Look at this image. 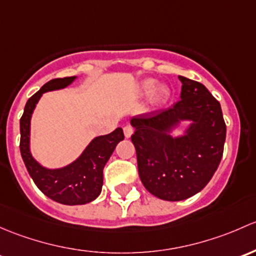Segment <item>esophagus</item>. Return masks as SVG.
I'll list each match as a JSON object with an SVG mask.
<instances>
[{
	"mask_svg": "<svg viewBox=\"0 0 256 256\" xmlns=\"http://www.w3.org/2000/svg\"><path fill=\"white\" fill-rule=\"evenodd\" d=\"M123 132H124V136H126V138H130L132 136V134H133V132H134V129L130 127V126H124V127H123Z\"/></svg>",
	"mask_w": 256,
	"mask_h": 256,
	"instance_id": "1",
	"label": "esophagus"
}]
</instances>
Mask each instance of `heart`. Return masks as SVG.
Masks as SVG:
<instances>
[{"mask_svg": "<svg viewBox=\"0 0 256 256\" xmlns=\"http://www.w3.org/2000/svg\"><path fill=\"white\" fill-rule=\"evenodd\" d=\"M155 81L154 80H146L143 84H142V88H143L144 92H152V98L155 101H162L166 96V90H165L164 86H158V88H154Z\"/></svg>", "mask_w": 256, "mask_h": 256, "instance_id": "1", "label": "heart"}]
</instances>
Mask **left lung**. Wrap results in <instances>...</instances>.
<instances>
[{
    "label": "left lung",
    "instance_id": "obj_1",
    "mask_svg": "<svg viewBox=\"0 0 256 256\" xmlns=\"http://www.w3.org/2000/svg\"><path fill=\"white\" fill-rule=\"evenodd\" d=\"M180 101L171 108L130 120L136 129L138 172L148 191L164 201L198 194L214 175L223 155L226 123L220 104L202 84L178 76ZM188 122L184 132H172Z\"/></svg>",
    "mask_w": 256,
    "mask_h": 256
}]
</instances>
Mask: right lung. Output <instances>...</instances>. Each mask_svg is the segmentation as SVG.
Wrapping results in <instances>:
<instances>
[{
    "mask_svg": "<svg viewBox=\"0 0 256 256\" xmlns=\"http://www.w3.org/2000/svg\"><path fill=\"white\" fill-rule=\"evenodd\" d=\"M78 76L54 78L34 94L27 101L20 118V155L36 187L52 201L68 206L86 204L100 196L104 185V168L124 139L122 128L92 139L80 156L62 168H49L34 159L30 152V120L43 94L70 86Z\"/></svg>",
    "mask_w": 256,
    "mask_h": 256,
    "instance_id": "right-lung-1",
    "label": "right lung"
}]
</instances>
